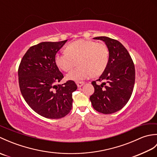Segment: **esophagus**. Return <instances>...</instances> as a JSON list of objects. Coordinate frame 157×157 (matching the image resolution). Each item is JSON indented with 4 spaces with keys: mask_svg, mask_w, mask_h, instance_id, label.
Listing matches in <instances>:
<instances>
[{
    "mask_svg": "<svg viewBox=\"0 0 157 157\" xmlns=\"http://www.w3.org/2000/svg\"><path fill=\"white\" fill-rule=\"evenodd\" d=\"M84 82H76V84H77V86H78V88L82 87V86L84 85Z\"/></svg>",
    "mask_w": 157,
    "mask_h": 157,
    "instance_id": "1",
    "label": "esophagus"
}]
</instances>
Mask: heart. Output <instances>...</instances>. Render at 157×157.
<instances>
[{"instance_id":"heart-1","label":"heart","mask_w":157,"mask_h":157,"mask_svg":"<svg viewBox=\"0 0 157 157\" xmlns=\"http://www.w3.org/2000/svg\"><path fill=\"white\" fill-rule=\"evenodd\" d=\"M79 67L67 74L66 78L74 81H81L102 74L109 61V51L105 43L88 40H78L69 44L66 52L56 54L55 63L58 67L69 71L76 65Z\"/></svg>"}]
</instances>
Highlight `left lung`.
Instances as JSON below:
<instances>
[{
    "label": "left lung",
    "mask_w": 157,
    "mask_h": 157,
    "mask_svg": "<svg viewBox=\"0 0 157 157\" xmlns=\"http://www.w3.org/2000/svg\"><path fill=\"white\" fill-rule=\"evenodd\" d=\"M94 39L105 42L109 51V61L100 78L92 82L94 92L90 100L96 111L111 114L121 109L131 97L135 84V67L121 42L106 36ZM96 81L102 84L98 85Z\"/></svg>",
    "instance_id": "obj_1"
}]
</instances>
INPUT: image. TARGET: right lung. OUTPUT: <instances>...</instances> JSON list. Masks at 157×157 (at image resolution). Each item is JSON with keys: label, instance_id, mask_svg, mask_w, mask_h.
<instances>
[{"label": "right lung", "instance_id": "obj_1", "mask_svg": "<svg viewBox=\"0 0 157 157\" xmlns=\"http://www.w3.org/2000/svg\"><path fill=\"white\" fill-rule=\"evenodd\" d=\"M67 40L43 42L29 48L18 68L20 91L32 110L44 117L60 119L71 110L72 93L78 86L73 80L63 84L55 55Z\"/></svg>", "mask_w": 157, "mask_h": 157}]
</instances>
